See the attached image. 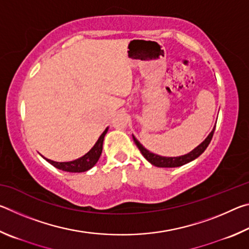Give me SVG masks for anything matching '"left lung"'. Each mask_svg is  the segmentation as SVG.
I'll use <instances>...</instances> for the list:
<instances>
[{
    "instance_id": "obj_1",
    "label": "left lung",
    "mask_w": 249,
    "mask_h": 249,
    "mask_svg": "<svg viewBox=\"0 0 249 249\" xmlns=\"http://www.w3.org/2000/svg\"><path fill=\"white\" fill-rule=\"evenodd\" d=\"M214 129H215V126H214L212 132L208 135V137H206L199 146H196L195 149L190 151V153L182 155V156H179V157H163V156H159L157 154H154V153H151V151H149L148 149H146L145 147L137 141V138L135 137L134 135H133V140L135 142V144H136V146L138 147V149L141 150L142 155L144 156L147 160H148L151 165H154L156 167H160V168H176V167L183 166V165H185V163L192 161V160L196 159L200 155L203 154L204 150L206 149V147L209 146L211 140H212Z\"/></svg>"
}]
</instances>
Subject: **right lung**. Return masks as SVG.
Instances as JSON below:
<instances>
[{"instance_id":"right-lung-1","label":"right lung","mask_w":249,"mask_h":249,"mask_svg":"<svg viewBox=\"0 0 249 249\" xmlns=\"http://www.w3.org/2000/svg\"><path fill=\"white\" fill-rule=\"evenodd\" d=\"M108 130V127L105 128L104 132L101 134V136L99 137V140L96 141L94 146L88 151L86 155H83L82 157H80L78 159H74L72 161H53L52 159L45 158L43 156V158L47 160V161L53 165V167L58 168L62 171H67V172H84L91 169L100 158L101 154H102V148H103V141L105 135H107Z\"/></svg>"}]
</instances>
